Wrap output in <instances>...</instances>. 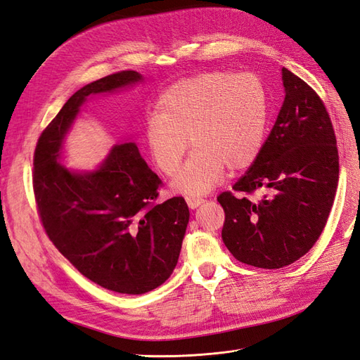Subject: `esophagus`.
<instances>
[{
	"instance_id": "obj_1",
	"label": "esophagus",
	"mask_w": 360,
	"mask_h": 360,
	"mask_svg": "<svg viewBox=\"0 0 360 360\" xmlns=\"http://www.w3.org/2000/svg\"><path fill=\"white\" fill-rule=\"evenodd\" d=\"M186 202L191 209H197L198 205H201L204 202V200L200 197H186Z\"/></svg>"
}]
</instances>
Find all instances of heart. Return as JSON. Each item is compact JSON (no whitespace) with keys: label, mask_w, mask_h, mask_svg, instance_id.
Wrapping results in <instances>:
<instances>
[{"label":"heart","mask_w":360,"mask_h":360,"mask_svg":"<svg viewBox=\"0 0 360 360\" xmlns=\"http://www.w3.org/2000/svg\"><path fill=\"white\" fill-rule=\"evenodd\" d=\"M267 97L254 75L202 73L171 85L162 93L156 112L144 123L148 155L155 167L171 176L186 153L193 151L172 179V188L189 197L219 184L226 169L252 165L264 144Z\"/></svg>","instance_id":"1"}]
</instances>
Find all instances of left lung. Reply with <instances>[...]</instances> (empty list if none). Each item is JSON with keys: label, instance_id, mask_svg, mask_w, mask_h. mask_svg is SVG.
<instances>
[{"label": "left lung", "instance_id": "left-lung-1", "mask_svg": "<svg viewBox=\"0 0 360 360\" xmlns=\"http://www.w3.org/2000/svg\"><path fill=\"white\" fill-rule=\"evenodd\" d=\"M285 99L257 160L222 192V240L240 263L281 269L319 240L340 176L336 136L328 110L314 89L282 68ZM268 193L258 202L246 194Z\"/></svg>", "mask_w": 360, "mask_h": 360}]
</instances>
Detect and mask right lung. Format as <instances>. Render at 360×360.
Listing matches in <instances>:
<instances>
[{
    "label": "right lung",
    "instance_id": "obj_1",
    "mask_svg": "<svg viewBox=\"0 0 360 360\" xmlns=\"http://www.w3.org/2000/svg\"><path fill=\"white\" fill-rule=\"evenodd\" d=\"M141 81L134 70L82 86L40 134L32 159V191L49 240L86 279L122 294H143L165 282L189 222L183 197L156 202L162 180L134 143L115 146L93 172L57 162L64 134L86 96Z\"/></svg>",
    "mask_w": 360,
    "mask_h": 360
}]
</instances>
